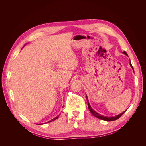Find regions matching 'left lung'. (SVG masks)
Instances as JSON below:
<instances>
[{"mask_svg":"<svg viewBox=\"0 0 146 146\" xmlns=\"http://www.w3.org/2000/svg\"><path fill=\"white\" fill-rule=\"evenodd\" d=\"M123 54L128 56L127 54V53H126L125 51L123 52ZM130 66L131 67V68L133 69V71H134V69H133V66H132V65H131V64L130 60ZM86 99H87V102H88V108H89V110H90V111L91 113V114H92V115H93L94 117H97V118H98V119H101V120L106 121H116V120H117V119H118L119 117H120L122 115V114L127 111V110H125V111H123V113H121V114H118V115L115 116H114V117H107V116H102V115H100V114H99L98 113H97L96 111H95L92 108V107H91V105H90V103H89V101H88L87 96H86Z\"/></svg>","mask_w":146,"mask_h":146,"instance_id":"left-lung-1","label":"left lung"}]
</instances>
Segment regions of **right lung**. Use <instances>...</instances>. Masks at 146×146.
<instances>
[{"mask_svg": "<svg viewBox=\"0 0 146 146\" xmlns=\"http://www.w3.org/2000/svg\"><path fill=\"white\" fill-rule=\"evenodd\" d=\"M58 117H59V115L58 116H57L56 117H55L54 119H52L51 121H48V122H47V123H48V122H52V121H55V120H56V119H58Z\"/></svg>", "mask_w": 146, "mask_h": 146, "instance_id": "1", "label": "right lung"}]
</instances>
